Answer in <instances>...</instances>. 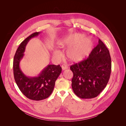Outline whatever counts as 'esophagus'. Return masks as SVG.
Here are the masks:
<instances>
[{"label": "esophagus", "instance_id": "esophagus-1", "mask_svg": "<svg viewBox=\"0 0 126 126\" xmlns=\"http://www.w3.org/2000/svg\"><path fill=\"white\" fill-rule=\"evenodd\" d=\"M62 69L63 70H64L67 69L68 68V66L67 65H66V64H63L62 66Z\"/></svg>", "mask_w": 126, "mask_h": 126}]
</instances>
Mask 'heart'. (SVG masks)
I'll use <instances>...</instances> for the list:
<instances>
[{"mask_svg": "<svg viewBox=\"0 0 126 126\" xmlns=\"http://www.w3.org/2000/svg\"><path fill=\"white\" fill-rule=\"evenodd\" d=\"M82 34L72 35L66 37L60 43L62 47L68 48L66 51L68 59L73 63H78L88 57L94 48V43L90 38H85ZM54 55L60 57L59 50L54 51Z\"/></svg>", "mask_w": 126, "mask_h": 126, "instance_id": "heart-1", "label": "heart"}]
</instances>
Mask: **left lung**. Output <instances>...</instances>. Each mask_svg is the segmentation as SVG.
<instances>
[{
  "label": "left lung",
  "instance_id": "obj_1",
  "mask_svg": "<svg viewBox=\"0 0 126 126\" xmlns=\"http://www.w3.org/2000/svg\"><path fill=\"white\" fill-rule=\"evenodd\" d=\"M73 72L72 88L76 96L82 99L96 97L106 87L111 70L110 53L99 39L86 59L70 66Z\"/></svg>",
  "mask_w": 126,
  "mask_h": 126
}]
</instances>
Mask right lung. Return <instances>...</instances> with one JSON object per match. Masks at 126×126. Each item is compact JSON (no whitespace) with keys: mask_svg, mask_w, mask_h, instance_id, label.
Listing matches in <instances>:
<instances>
[{"mask_svg":"<svg viewBox=\"0 0 126 126\" xmlns=\"http://www.w3.org/2000/svg\"><path fill=\"white\" fill-rule=\"evenodd\" d=\"M40 33L34 32L22 42L17 49L13 62L14 78L18 88L26 97L36 101L46 99L51 94L55 81L62 70L59 64H48L38 76L32 77L26 76L20 69L19 63L24 56L27 44Z\"/></svg>","mask_w":126,"mask_h":126,"instance_id":"1","label":"right lung"}]
</instances>
